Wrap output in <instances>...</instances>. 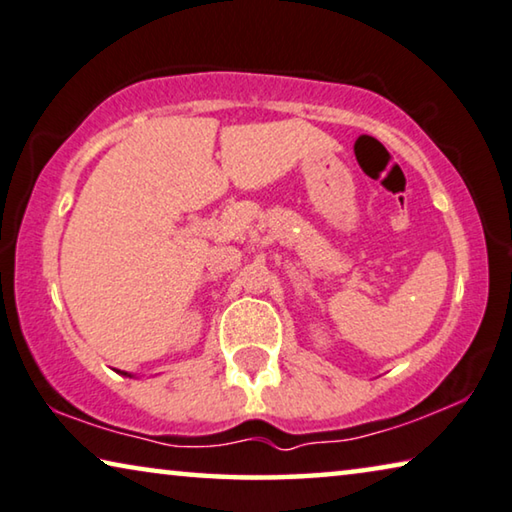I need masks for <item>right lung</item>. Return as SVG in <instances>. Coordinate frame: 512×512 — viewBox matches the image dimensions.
<instances>
[{
  "label": "right lung",
  "instance_id": "add662e5",
  "mask_svg": "<svg viewBox=\"0 0 512 512\" xmlns=\"http://www.w3.org/2000/svg\"><path fill=\"white\" fill-rule=\"evenodd\" d=\"M121 375H128V373H123V371H121ZM128 377H132V375H128Z\"/></svg>",
  "mask_w": 512,
  "mask_h": 512
}]
</instances>
